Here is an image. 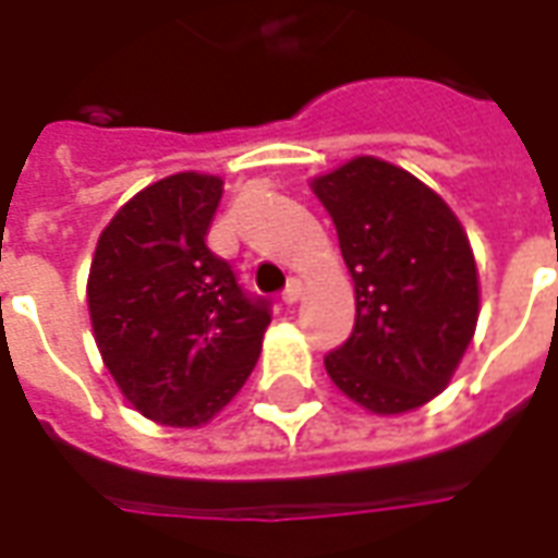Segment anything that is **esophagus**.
Listing matches in <instances>:
<instances>
[{
    "label": "esophagus",
    "instance_id": "1",
    "mask_svg": "<svg viewBox=\"0 0 558 558\" xmlns=\"http://www.w3.org/2000/svg\"><path fill=\"white\" fill-rule=\"evenodd\" d=\"M299 299H302V280H290V283H287V290L280 292V302L295 304Z\"/></svg>",
    "mask_w": 558,
    "mask_h": 558
}]
</instances>
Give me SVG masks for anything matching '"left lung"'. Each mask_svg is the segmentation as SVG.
<instances>
[{"instance_id": "8db88e82", "label": "left lung", "mask_w": 558, "mask_h": 558, "mask_svg": "<svg viewBox=\"0 0 558 558\" xmlns=\"http://www.w3.org/2000/svg\"><path fill=\"white\" fill-rule=\"evenodd\" d=\"M314 191L355 283V326L326 355L328 376L364 410H415L448 386L478 323L466 232L442 196L386 160H350Z\"/></svg>"}]
</instances>
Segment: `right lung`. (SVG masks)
<instances>
[{
  "label": "right lung",
  "mask_w": 558,
  "mask_h": 558,
  "mask_svg": "<svg viewBox=\"0 0 558 558\" xmlns=\"http://www.w3.org/2000/svg\"><path fill=\"white\" fill-rule=\"evenodd\" d=\"M218 175L179 172L119 208L98 239L89 314L107 371L146 418L199 427L247 383L271 302L208 247Z\"/></svg>",
  "instance_id": "1"
}]
</instances>
